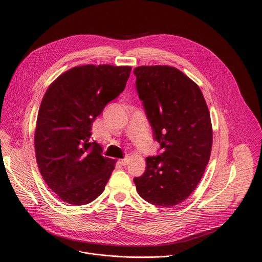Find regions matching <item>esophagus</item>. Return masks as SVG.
I'll return each instance as SVG.
<instances>
[{"label": "esophagus", "instance_id": "esophagus-1", "mask_svg": "<svg viewBox=\"0 0 262 262\" xmlns=\"http://www.w3.org/2000/svg\"><path fill=\"white\" fill-rule=\"evenodd\" d=\"M119 162L122 164V166L125 167L126 164L128 163V158H127V157H125V158H123V159H120V160H119Z\"/></svg>", "mask_w": 262, "mask_h": 262}]
</instances>
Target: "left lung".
<instances>
[{
    "instance_id": "1",
    "label": "left lung",
    "mask_w": 262,
    "mask_h": 262,
    "mask_svg": "<svg viewBox=\"0 0 262 262\" xmlns=\"http://www.w3.org/2000/svg\"><path fill=\"white\" fill-rule=\"evenodd\" d=\"M136 87L162 153L146 157L134 182L138 194L155 206L172 207L195 190L212 147L210 114L200 87L170 66L135 68Z\"/></svg>"
}]
</instances>
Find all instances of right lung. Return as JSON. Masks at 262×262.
<instances>
[{
    "label": "right lung",
    "instance_id": "1",
    "mask_svg": "<svg viewBox=\"0 0 262 262\" xmlns=\"http://www.w3.org/2000/svg\"><path fill=\"white\" fill-rule=\"evenodd\" d=\"M128 66L85 64L63 72L41 101L35 154L41 176L62 202L86 205L102 194L116 160L90 142L92 123L124 90Z\"/></svg>",
    "mask_w": 262,
    "mask_h": 262
}]
</instances>
